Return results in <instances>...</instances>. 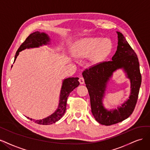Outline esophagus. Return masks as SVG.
<instances>
[{
  "label": "esophagus",
  "instance_id": "34e87169",
  "mask_svg": "<svg viewBox=\"0 0 150 150\" xmlns=\"http://www.w3.org/2000/svg\"><path fill=\"white\" fill-rule=\"evenodd\" d=\"M79 82H80V84H84V83H85V81H84V79H83V77H82V76H80V78H79Z\"/></svg>",
  "mask_w": 150,
  "mask_h": 150
}]
</instances>
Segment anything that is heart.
Returning a JSON list of instances; mask_svg holds the SVG:
<instances>
[{
  "mask_svg": "<svg viewBox=\"0 0 150 150\" xmlns=\"http://www.w3.org/2000/svg\"><path fill=\"white\" fill-rule=\"evenodd\" d=\"M112 45L108 38H85L75 43L71 50L75 58L88 57L90 64L95 65L103 61L112 50Z\"/></svg>",
  "mask_w": 150,
  "mask_h": 150,
  "instance_id": "obj_1",
  "label": "heart"
}]
</instances>
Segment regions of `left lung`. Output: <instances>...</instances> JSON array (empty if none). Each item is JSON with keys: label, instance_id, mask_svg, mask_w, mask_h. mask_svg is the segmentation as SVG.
Listing matches in <instances>:
<instances>
[{"label": "left lung", "instance_id": "obj_1", "mask_svg": "<svg viewBox=\"0 0 150 150\" xmlns=\"http://www.w3.org/2000/svg\"><path fill=\"white\" fill-rule=\"evenodd\" d=\"M118 34L117 50L112 60L103 62L85 69L82 75L88 89L91 112L97 122L109 126L122 122L131 115L136 106L142 75L136 53L129 45L122 33ZM123 68L131 83V93L128 99L117 109L108 110L103 104L104 91L109 79L114 71Z\"/></svg>", "mask_w": 150, "mask_h": 150}]
</instances>
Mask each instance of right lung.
I'll list each match as a JSON object with an SVG mask.
<instances>
[{
    "label": "right lung",
    "mask_w": 150,
    "mask_h": 150,
    "mask_svg": "<svg viewBox=\"0 0 150 150\" xmlns=\"http://www.w3.org/2000/svg\"><path fill=\"white\" fill-rule=\"evenodd\" d=\"M49 37L48 36L47 33L44 32L41 33L37 31L31 33V34L26 38L25 40L22 43V45L20 46V47L18 48V49L15 55L14 62L16 61L20 52L26 49L39 47L40 46H42L43 45L49 44ZM78 80L79 78H77V77H75V78H74V77H71V78H70H70L66 79L63 81V83L60 91L59 107H58V108L54 113L52 114L49 117L39 120H35L28 117H27V118L33 121V122H35V123H36L43 125H50L55 123L57 121H59L65 113L67 100L69 94L80 84Z\"/></svg>",
    "instance_id": "obj_1"
}]
</instances>
